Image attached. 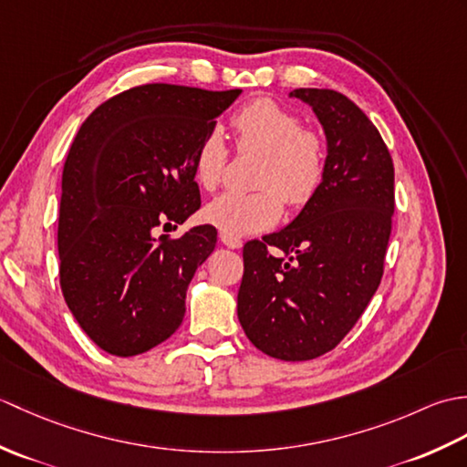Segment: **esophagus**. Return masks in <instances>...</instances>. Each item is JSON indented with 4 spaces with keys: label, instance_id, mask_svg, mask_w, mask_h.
Wrapping results in <instances>:
<instances>
[{
    "label": "esophagus",
    "instance_id": "34e87169",
    "mask_svg": "<svg viewBox=\"0 0 467 467\" xmlns=\"http://www.w3.org/2000/svg\"><path fill=\"white\" fill-rule=\"evenodd\" d=\"M218 236H221V243L224 246H228V249H241V246H243V241L241 239H234V236H228L224 233H221Z\"/></svg>",
    "mask_w": 467,
    "mask_h": 467
}]
</instances>
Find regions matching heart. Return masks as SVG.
Listing matches in <instances>:
<instances>
[{"mask_svg": "<svg viewBox=\"0 0 467 467\" xmlns=\"http://www.w3.org/2000/svg\"><path fill=\"white\" fill-rule=\"evenodd\" d=\"M239 150L263 156L254 184L259 192H224L204 208V218L218 231L234 236L263 233L276 224L283 213V197L289 206L311 201L323 181L325 150L321 136L305 130L301 118L269 98L246 104L233 118ZM228 148L218 128L201 140L194 154L196 181L214 188L223 181Z\"/></svg>", "mask_w": 467, "mask_h": 467, "instance_id": "b5f03b06", "label": "heart"}]
</instances>
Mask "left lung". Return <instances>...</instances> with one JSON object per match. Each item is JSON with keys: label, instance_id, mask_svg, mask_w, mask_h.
<instances>
[{"label": "left lung", "instance_id": "8db88e82", "mask_svg": "<svg viewBox=\"0 0 467 467\" xmlns=\"http://www.w3.org/2000/svg\"><path fill=\"white\" fill-rule=\"evenodd\" d=\"M289 96L309 104L323 126V181L293 223L244 244L236 313L256 349L309 361L341 343L381 283L393 162L379 130L347 96L319 88Z\"/></svg>", "mask_w": 467, "mask_h": 467}]
</instances>
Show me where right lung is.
Listing matches in <instances>:
<instances>
[{
    "instance_id": "add662e5",
    "label": "right lung",
    "mask_w": 467,
    "mask_h": 467,
    "mask_svg": "<svg viewBox=\"0 0 467 467\" xmlns=\"http://www.w3.org/2000/svg\"><path fill=\"white\" fill-rule=\"evenodd\" d=\"M241 90L136 86L100 104L69 148L57 253L67 309L110 355L132 357L181 327L186 289L214 251L216 228L181 239L154 231L201 208L194 154Z\"/></svg>"
}]
</instances>
